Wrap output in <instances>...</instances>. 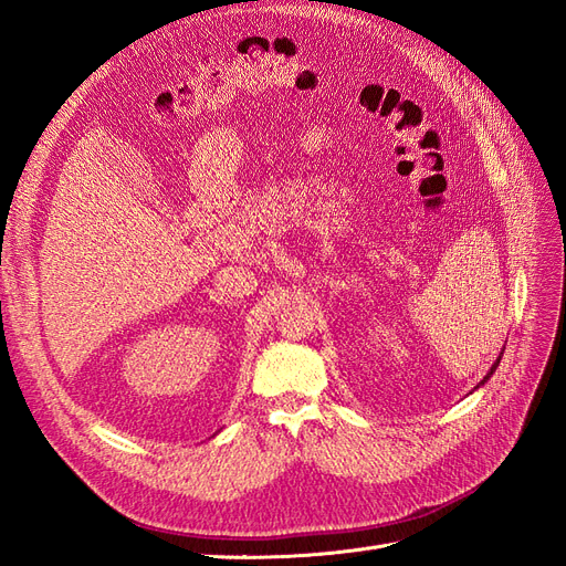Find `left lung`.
Returning a JSON list of instances; mask_svg holds the SVG:
<instances>
[{
	"label": "left lung",
	"mask_w": 566,
	"mask_h": 566,
	"mask_svg": "<svg viewBox=\"0 0 566 566\" xmlns=\"http://www.w3.org/2000/svg\"><path fill=\"white\" fill-rule=\"evenodd\" d=\"M501 356H503V352H501ZM501 356H499V358H495V361H493V366H491V370H489V373L484 375V380H482V382H479V385H476L474 389H479V387H482V385H484V382H486V380L491 378V375L495 373V368H499V364H501Z\"/></svg>",
	"instance_id": "obj_1"
}]
</instances>
